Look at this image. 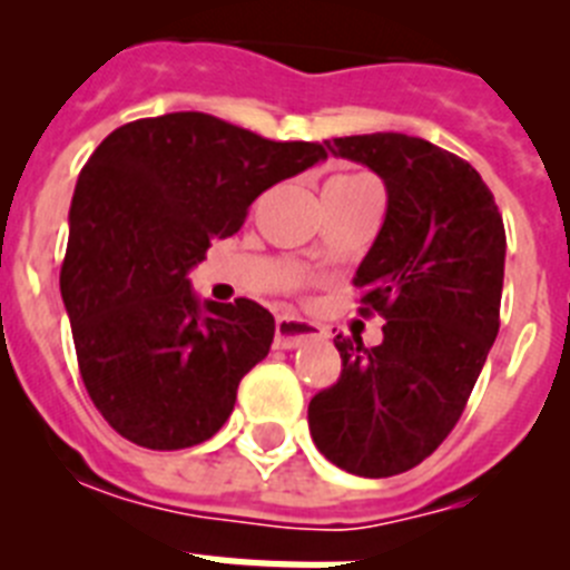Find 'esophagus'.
I'll use <instances>...</instances> for the list:
<instances>
[{
    "mask_svg": "<svg viewBox=\"0 0 570 570\" xmlns=\"http://www.w3.org/2000/svg\"><path fill=\"white\" fill-rule=\"evenodd\" d=\"M322 336H325V328L316 325V322L299 320V316H279V320H276L274 345L291 351V347H299L302 342L322 340Z\"/></svg>",
    "mask_w": 570,
    "mask_h": 570,
    "instance_id": "esophagus-1",
    "label": "esophagus"
}]
</instances>
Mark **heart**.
<instances>
[{
    "instance_id": "obj_1",
    "label": "heart",
    "mask_w": 570,
    "mask_h": 570,
    "mask_svg": "<svg viewBox=\"0 0 570 570\" xmlns=\"http://www.w3.org/2000/svg\"><path fill=\"white\" fill-rule=\"evenodd\" d=\"M334 183H365V176H340Z\"/></svg>"
}]
</instances>
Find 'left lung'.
I'll use <instances>...</instances> for the list:
<instances>
[{
  "mask_svg": "<svg viewBox=\"0 0 570 570\" xmlns=\"http://www.w3.org/2000/svg\"><path fill=\"white\" fill-rule=\"evenodd\" d=\"M385 183L387 210L356 268L362 314L382 342L336 336L342 374L308 405L325 460L356 476L411 471L465 411L500 331L505 225L482 176L451 150L405 134L325 142Z\"/></svg>",
  "mask_w": 570,
  "mask_h": 570,
  "instance_id": "left-lung-1",
  "label": "left lung"
}]
</instances>
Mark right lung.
I'll return each instance as SVG.
<instances>
[{
    "label": "right lung",
    "mask_w": 570,
    "mask_h": 570,
    "mask_svg": "<svg viewBox=\"0 0 570 570\" xmlns=\"http://www.w3.org/2000/svg\"><path fill=\"white\" fill-rule=\"evenodd\" d=\"M199 110L105 136L77 179L59 288L79 374L116 434L150 451L199 445L268 356L274 316L250 299L199 302L188 274L236 234L271 185L325 159Z\"/></svg>",
    "instance_id": "obj_1"
}]
</instances>
